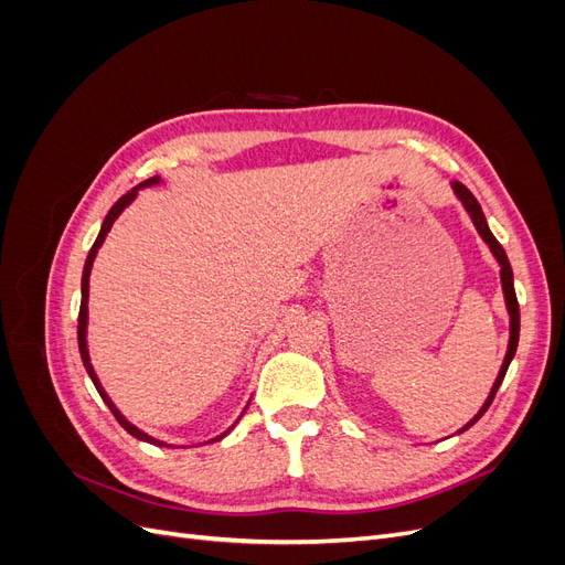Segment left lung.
<instances>
[{
  "label": "left lung",
  "mask_w": 565,
  "mask_h": 565,
  "mask_svg": "<svg viewBox=\"0 0 565 565\" xmlns=\"http://www.w3.org/2000/svg\"><path fill=\"white\" fill-rule=\"evenodd\" d=\"M450 185H452V191H455L457 200H459L461 204H465V210L469 212V216H471V221H473V226H476L478 235L483 237L486 245H488V247H490V252H492V256H494V259H498V264H500L502 292H504V303H507V311H509V347H507L504 363H502V367H500L498 380H494V384H492V388H490V396L486 398L483 407L478 409L476 417H473L471 422H467L465 426H461V429L457 431V434H461V431H467L469 426H473L478 419L483 417V413H486V409L490 407V403H492V398H494V393H498V388H500V384H502V380H504V374H507V370H509L511 358H514L516 347H519L521 313H519V301H516V292H514V273H511V264H509V259H507V252H504V247L498 243V237H494V235L490 233V228H488V221H486V214H483V210H481V204H478V200L471 195V191H469V188H467L465 183L452 181Z\"/></svg>",
  "instance_id": "8db88e82"
}]
</instances>
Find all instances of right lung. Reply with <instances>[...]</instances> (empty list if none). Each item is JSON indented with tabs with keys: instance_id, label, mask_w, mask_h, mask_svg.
<instances>
[{
	"instance_id": "obj_1",
	"label": "right lung",
	"mask_w": 565,
	"mask_h": 565,
	"mask_svg": "<svg viewBox=\"0 0 565 565\" xmlns=\"http://www.w3.org/2000/svg\"><path fill=\"white\" fill-rule=\"evenodd\" d=\"M160 183V177H152V179H148V181H143V183H139L136 188H131V191L127 193V195H122L119 198L113 207H110V212L106 214V218H104V226H100V231H98V237H96V243H94V247L89 249V256H87V262H84V270H82V303H79V318H77V344H79V355H82V363H84V367H87V374L92 377V382H94V386H96V391H98V396L104 398V403L110 407V413L115 415V419L122 424V429L127 431V434H131L134 438H139V440H143V443H150V446H160V448H172L169 446V443H164V440H158V438H152V436H148L146 431H141V429H136V426L119 413V409L115 407V403L110 401V396L108 393L104 391V386H100V382H98V377H96V372H94V365H92V358H89V349H87V322H89V276H92V266H94V259H96V254H98V249H100V245H104V241H106V235L110 233V228H113V224H115V218L122 214L129 204L134 202V198L139 195V191L141 188H148V185H158ZM245 415V413H243ZM241 415V417H243ZM241 417L235 419V424L241 422ZM233 424V426H235ZM231 426V429H233ZM231 429H226L224 434L221 436H216V438H212V440H221L224 438L226 434H231ZM212 440H207V443H212Z\"/></svg>"
}]
</instances>
